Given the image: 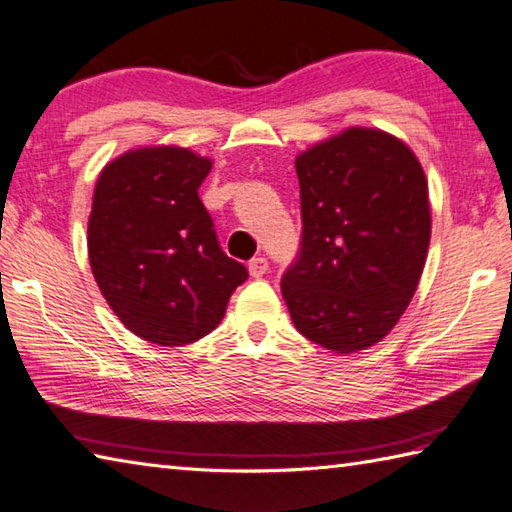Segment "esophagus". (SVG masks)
<instances>
[{
    "label": "esophagus",
    "mask_w": 512,
    "mask_h": 512,
    "mask_svg": "<svg viewBox=\"0 0 512 512\" xmlns=\"http://www.w3.org/2000/svg\"><path fill=\"white\" fill-rule=\"evenodd\" d=\"M266 270H268V259L266 257H255V259H250V262H248V273L257 277V279L264 277Z\"/></svg>",
    "instance_id": "34e87169"
}]
</instances>
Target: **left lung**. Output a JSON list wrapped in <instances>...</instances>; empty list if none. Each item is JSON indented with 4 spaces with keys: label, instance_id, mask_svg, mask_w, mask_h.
I'll return each instance as SVG.
<instances>
[{
    "label": "left lung",
    "instance_id": "8db88e82",
    "mask_svg": "<svg viewBox=\"0 0 512 512\" xmlns=\"http://www.w3.org/2000/svg\"><path fill=\"white\" fill-rule=\"evenodd\" d=\"M301 248L281 277L295 328L352 354L383 341L418 288L431 239L416 154L383 129L350 127L295 160Z\"/></svg>",
    "mask_w": 512,
    "mask_h": 512
}]
</instances>
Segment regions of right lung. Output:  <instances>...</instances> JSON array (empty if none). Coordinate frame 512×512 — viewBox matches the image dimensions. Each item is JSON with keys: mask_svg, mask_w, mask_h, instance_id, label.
Instances as JSON below:
<instances>
[{"mask_svg": "<svg viewBox=\"0 0 512 512\" xmlns=\"http://www.w3.org/2000/svg\"><path fill=\"white\" fill-rule=\"evenodd\" d=\"M213 162L191 149L140 147L105 165L88 222L92 275L127 330L187 345L217 328L244 264L217 242L198 195Z\"/></svg>", "mask_w": 512, "mask_h": 512, "instance_id": "1", "label": "right lung"}]
</instances>
